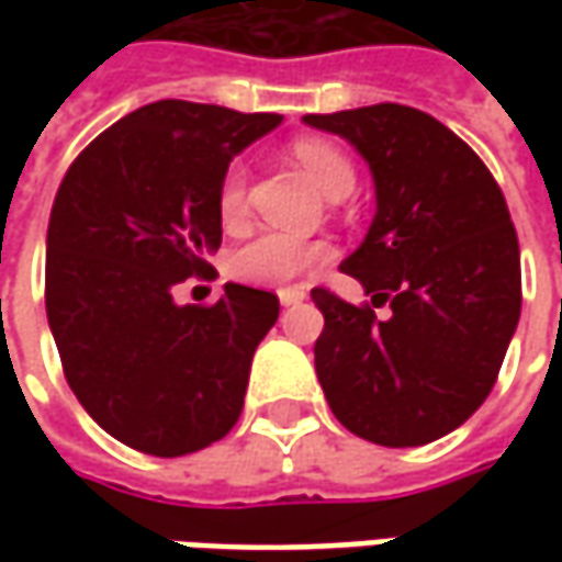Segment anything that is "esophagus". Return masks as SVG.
Segmentation results:
<instances>
[{
	"instance_id": "1",
	"label": "esophagus",
	"mask_w": 562,
	"mask_h": 562,
	"mask_svg": "<svg viewBox=\"0 0 562 562\" xmlns=\"http://www.w3.org/2000/svg\"><path fill=\"white\" fill-rule=\"evenodd\" d=\"M278 300H281V306H296L306 300V291L303 288H284V291H278Z\"/></svg>"
}]
</instances>
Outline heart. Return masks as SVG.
I'll list each match as a JSON object with an SVG mask.
<instances>
[{
	"instance_id": "obj_1",
	"label": "heart",
	"mask_w": 562,
	"mask_h": 562,
	"mask_svg": "<svg viewBox=\"0 0 562 562\" xmlns=\"http://www.w3.org/2000/svg\"><path fill=\"white\" fill-rule=\"evenodd\" d=\"M293 159L306 168V175L315 184L322 187L325 196L340 200L353 190V165L337 149L335 143L318 140V137H303L293 143ZM218 215L227 227L240 225L247 218V165L234 162L225 171L222 184H218ZM328 259L325 244L313 240H300L291 234H259L256 240H249L240 249H234V256L227 259V269L237 281L256 284V288H291L306 271L322 266Z\"/></svg>"
}]
</instances>
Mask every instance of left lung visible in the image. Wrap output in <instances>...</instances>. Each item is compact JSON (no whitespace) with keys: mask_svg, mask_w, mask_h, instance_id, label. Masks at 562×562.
I'll list each match as a JSON object with an SVG mask.
<instances>
[{"mask_svg":"<svg viewBox=\"0 0 562 562\" xmlns=\"http://www.w3.org/2000/svg\"><path fill=\"white\" fill-rule=\"evenodd\" d=\"M369 162L375 218L340 271L378 323L315 288L325 328L315 375L337 422L381 447H419L460 428L491 394L522 310L519 240L487 165L441 121L378 102L335 115H306Z\"/></svg>","mask_w":562,"mask_h":562,"instance_id":"left-lung-1","label":"left lung"}]
</instances>
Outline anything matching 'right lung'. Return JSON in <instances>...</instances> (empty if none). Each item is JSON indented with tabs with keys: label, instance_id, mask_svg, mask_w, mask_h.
Masks as SVG:
<instances>
[{
	"label": "right lung",
	"instance_id": "add662e5",
	"mask_svg": "<svg viewBox=\"0 0 562 562\" xmlns=\"http://www.w3.org/2000/svg\"><path fill=\"white\" fill-rule=\"evenodd\" d=\"M281 124L271 112L159 99L77 156L46 234V315L80 406L121 443L184 457L240 419L249 366L278 296L225 284L178 306L187 278H215L218 184L231 159Z\"/></svg>",
	"mask_w": 562,
	"mask_h": 562
}]
</instances>
